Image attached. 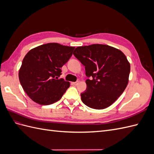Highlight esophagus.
<instances>
[{
  "label": "esophagus",
  "instance_id": "esophagus-1",
  "mask_svg": "<svg viewBox=\"0 0 154 154\" xmlns=\"http://www.w3.org/2000/svg\"><path fill=\"white\" fill-rule=\"evenodd\" d=\"M79 83V82H72V85H77Z\"/></svg>",
  "mask_w": 154,
  "mask_h": 154
}]
</instances>
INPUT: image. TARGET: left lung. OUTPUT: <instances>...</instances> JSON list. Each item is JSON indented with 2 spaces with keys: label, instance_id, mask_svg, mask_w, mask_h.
<instances>
[{
  "label": "left lung",
  "instance_id": "8db88e82",
  "mask_svg": "<svg viewBox=\"0 0 154 154\" xmlns=\"http://www.w3.org/2000/svg\"><path fill=\"white\" fill-rule=\"evenodd\" d=\"M73 54L85 66L92 80L85 81L87 91L81 94L83 103L94 109H103L118 99L128 83L130 65L125 54L107 45L77 47Z\"/></svg>",
  "mask_w": 154,
  "mask_h": 154
}]
</instances>
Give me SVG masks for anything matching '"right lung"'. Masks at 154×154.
I'll use <instances>...</instances> for the list:
<instances>
[{
    "label": "right lung",
    "mask_w": 154,
    "mask_h": 154,
    "mask_svg": "<svg viewBox=\"0 0 154 154\" xmlns=\"http://www.w3.org/2000/svg\"><path fill=\"white\" fill-rule=\"evenodd\" d=\"M74 47L48 43L31 49L22 60L18 78L23 89L35 103L46 105L62 98L70 82L58 79L61 68Z\"/></svg>",
    "instance_id": "1"
}]
</instances>
